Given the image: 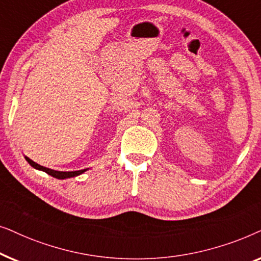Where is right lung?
<instances>
[{
    "mask_svg": "<svg viewBox=\"0 0 261 261\" xmlns=\"http://www.w3.org/2000/svg\"><path fill=\"white\" fill-rule=\"evenodd\" d=\"M24 159L27 160L28 164H30L32 167H34V169H37V170L44 171V172L49 174V176L57 178V179H66V178L77 177V176H80V174L84 173L85 171L88 170V169H84V170H80V171H67V172H65V171H56V170L47 169V167H44V166L39 165V164L33 162V160H31L30 158H28V156H24Z\"/></svg>",
    "mask_w": 261,
    "mask_h": 261,
    "instance_id": "add662e5",
    "label": "right lung"
}]
</instances>
